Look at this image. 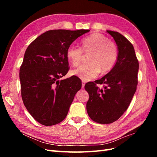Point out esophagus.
Wrapping results in <instances>:
<instances>
[{
  "label": "esophagus",
  "instance_id": "34e87169",
  "mask_svg": "<svg viewBox=\"0 0 157 157\" xmlns=\"http://www.w3.org/2000/svg\"><path fill=\"white\" fill-rule=\"evenodd\" d=\"M85 84H86V82H85L84 81H83V80H82V88H84Z\"/></svg>",
  "mask_w": 157,
  "mask_h": 157
}]
</instances>
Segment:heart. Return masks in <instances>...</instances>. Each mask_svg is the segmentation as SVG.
I'll list each match as a JSON object with an SVG mask.
<instances>
[{"mask_svg":"<svg viewBox=\"0 0 157 157\" xmlns=\"http://www.w3.org/2000/svg\"><path fill=\"white\" fill-rule=\"evenodd\" d=\"M82 48L74 44L67 50V58L73 67H78L84 58V53L90 54L89 63L72 71L84 81H88L98 77L101 72L107 73L115 65L118 56L117 45L101 33H95L84 39Z\"/></svg>","mask_w":157,"mask_h":157,"instance_id":"1","label":"heart"}]
</instances>
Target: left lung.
<instances>
[{
    "label": "left lung",
    "mask_w": 157,
    "mask_h": 157,
    "mask_svg": "<svg viewBox=\"0 0 157 157\" xmlns=\"http://www.w3.org/2000/svg\"><path fill=\"white\" fill-rule=\"evenodd\" d=\"M115 40L118 56L114 67L95 82L85 84L89 94L86 103L88 115L99 124L117 121L126 111L136 91L139 62L134 46L121 33L107 31ZM97 84H103V89Z\"/></svg>",
    "instance_id": "8db88e82"
}]
</instances>
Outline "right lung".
Returning <instances> with one entry per match:
<instances>
[{"mask_svg": "<svg viewBox=\"0 0 157 157\" xmlns=\"http://www.w3.org/2000/svg\"><path fill=\"white\" fill-rule=\"evenodd\" d=\"M89 31H48L27 47L20 69L21 94L27 111L40 124L55 125L67 116L82 82L76 76L59 79L69 69L66 54L68 47Z\"/></svg>", "mask_w": 157, "mask_h": 157, "instance_id": "right-lung-1", "label": "right lung"}]
</instances>
